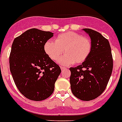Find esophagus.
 <instances>
[{
	"label": "esophagus",
	"instance_id": "34e87169",
	"mask_svg": "<svg viewBox=\"0 0 122 122\" xmlns=\"http://www.w3.org/2000/svg\"><path fill=\"white\" fill-rule=\"evenodd\" d=\"M61 69L62 71H63L64 69H66V67H62V66H61Z\"/></svg>",
	"mask_w": 122,
	"mask_h": 122
}]
</instances>
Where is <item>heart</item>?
Returning <instances> with one entry per match:
<instances>
[{
	"label": "heart",
	"mask_w": 122,
	"mask_h": 122,
	"mask_svg": "<svg viewBox=\"0 0 122 122\" xmlns=\"http://www.w3.org/2000/svg\"><path fill=\"white\" fill-rule=\"evenodd\" d=\"M44 50L53 61H57L62 54H65L60 60L64 65L81 64L87 60L92 50V42L88 37L74 32H67L59 35L55 42L47 41Z\"/></svg>",
	"instance_id": "b5f03b06"
}]
</instances>
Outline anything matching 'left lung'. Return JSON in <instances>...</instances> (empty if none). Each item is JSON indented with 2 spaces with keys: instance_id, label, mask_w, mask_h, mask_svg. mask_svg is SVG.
<instances>
[{
  "instance_id": "1",
  "label": "left lung",
  "mask_w": 122,
  "mask_h": 122,
  "mask_svg": "<svg viewBox=\"0 0 122 122\" xmlns=\"http://www.w3.org/2000/svg\"><path fill=\"white\" fill-rule=\"evenodd\" d=\"M83 30L90 37L92 50L82 64L69 68L70 83L74 96L82 101H90L105 90L112 74L113 58L107 39L93 29Z\"/></svg>"
}]
</instances>
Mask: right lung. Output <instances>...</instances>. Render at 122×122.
I'll use <instances>...</instances> for the list:
<instances>
[{"mask_svg": "<svg viewBox=\"0 0 122 122\" xmlns=\"http://www.w3.org/2000/svg\"><path fill=\"white\" fill-rule=\"evenodd\" d=\"M53 33L33 28L16 37L10 54V69L16 86L26 98L42 101L51 95L61 71L48 56L44 45Z\"/></svg>", "mask_w": 122, "mask_h": 122, "instance_id": "obj_1", "label": "right lung"}]
</instances>
